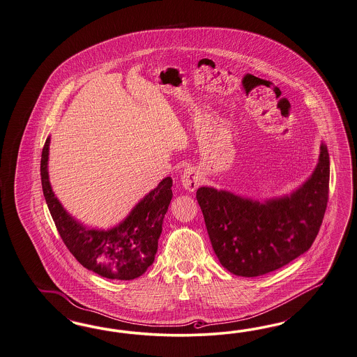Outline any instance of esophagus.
Listing matches in <instances>:
<instances>
[{"mask_svg":"<svg viewBox=\"0 0 357 357\" xmlns=\"http://www.w3.org/2000/svg\"><path fill=\"white\" fill-rule=\"evenodd\" d=\"M203 182L202 174L194 167H187L181 176V183L187 191H195Z\"/></svg>","mask_w":357,"mask_h":357,"instance_id":"obj_1","label":"esophagus"}]
</instances>
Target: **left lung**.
<instances>
[{
    "label": "left lung",
    "mask_w": 357,
    "mask_h": 357,
    "mask_svg": "<svg viewBox=\"0 0 357 357\" xmlns=\"http://www.w3.org/2000/svg\"><path fill=\"white\" fill-rule=\"evenodd\" d=\"M328 185V149L321 142L314 172L291 194L255 200L199 187L197 199L220 264L236 276L255 278L303 255L321 226Z\"/></svg>",
    "instance_id": "8db88e82"
}]
</instances>
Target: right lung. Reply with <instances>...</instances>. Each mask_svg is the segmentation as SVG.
<instances>
[{"label": "right lung", "mask_w": 357, "mask_h": 357, "mask_svg": "<svg viewBox=\"0 0 357 357\" xmlns=\"http://www.w3.org/2000/svg\"><path fill=\"white\" fill-rule=\"evenodd\" d=\"M49 146L46 139L41 157L43 197L68 250L89 271L115 280L139 278L154 263L158 239L172 198L170 176L139 200L130 214L109 229H87L75 220L57 199L49 182Z\"/></svg>", "instance_id": "right-lung-1"}]
</instances>
